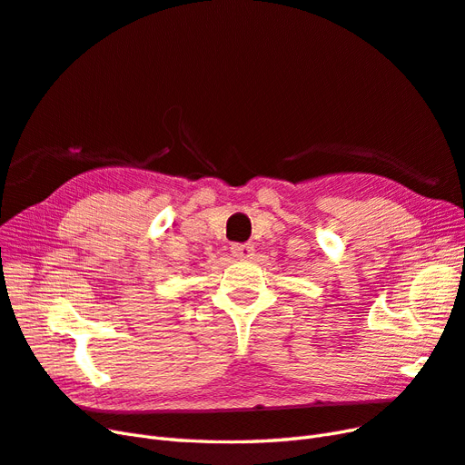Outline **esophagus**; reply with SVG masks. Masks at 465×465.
Listing matches in <instances>:
<instances>
[{
    "label": "esophagus",
    "instance_id": "34e87169",
    "mask_svg": "<svg viewBox=\"0 0 465 465\" xmlns=\"http://www.w3.org/2000/svg\"><path fill=\"white\" fill-rule=\"evenodd\" d=\"M231 252H232V256L246 260V258H250L252 254H254V246H252L250 242H244V244H232V246H231Z\"/></svg>",
    "mask_w": 465,
    "mask_h": 465
}]
</instances>
